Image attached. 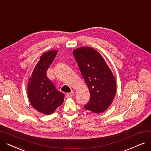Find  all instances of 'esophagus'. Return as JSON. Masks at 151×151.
Masks as SVG:
<instances>
[{"label": "esophagus", "mask_w": 151, "mask_h": 151, "mask_svg": "<svg viewBox=\"0 0 151 151\" xmlns=\"http://www.w3.org/2000/svg\"><path fill=\"white\" fill-rule=\"evenodd\" d=\"M73 95H74V92H69V93H67L65 96H66V97L67 98H70V97H73Z\"/></svg>", "instance_id": "1"}]
</instances>
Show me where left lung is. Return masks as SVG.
Here are the masks:
<instances>
[{
  "mask_svg": "<svg viewBox=\"0 0 151 151\" xmlns=\"http://www.w3.org/2000/svg\"><path fill=\"white\" fill-rule=\"evenodd\" d=\"M73 53L90 92V100L84 108L94 113H103L116 95V83L112 71L104 58L92 47H79Z\"/></svg>",
  "mask_w": 151,
  "mask_h": 151,
  "instance_id": "left-lung-1",
  "label": "left lung"
}]
</instances>
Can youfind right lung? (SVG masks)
I'll return each instance as SVG.
<instances>
[{
  "mask_svg": "<svg viewBox=\"0 0 151 151\" xmlns=\"http://www.w3.org/2000/svg\"><path fill=\"white\" fill-rule=\"evenodd\" d=\"M58 52L50 51L41 55L27 84V94L32 106L46 115L53 113L64 99V94L56 89L46 75V71Z\"/></svg>",
  "mask_w": 151,
  "mask_h": 151,
  "instance_id": "1",
  "label": "right lung"
}]
</instances>
